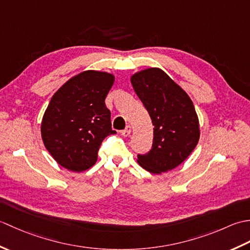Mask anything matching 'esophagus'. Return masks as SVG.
Masks as SVG:
<instances>
[{
    "instance_id": "esophagus-1",
    "label": "esophagus",
    "mask_w": 250,
    "mask_h": 250,
    "mask_svg": "<svg viewBox=\"0 0 250 250\" xmlns=\"http://www.w3.org/2000/svg\"><path fill=\"white\" fill-rule=\"evenodd\" d=\"M131 134V126L130 125H126V128L125 129V130H122L121 131V135H124V136H129Z\"/></svg>"
}]
</instances>
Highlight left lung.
Instances as JSON below:
<instances>
[{"label": "left lung", "mask_w": 250, "mask_h": 250, "mask_svg": "<svg viewBox=\"0 0 250 250\" xmlns=\"http://www.w3.org/2000/svg\"><path fill=\"white\" fill-rule=\"evenodd\" d=\"M131 83L155 126L152 148L145 155H137V162L152 174L171 171L189 157L200 139L192 101L158 67L135 73Z\"/></svg>", "instance_id": "left-lung-1"}]
</instances>
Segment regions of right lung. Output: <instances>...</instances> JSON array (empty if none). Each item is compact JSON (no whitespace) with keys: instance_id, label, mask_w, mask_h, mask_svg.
<instances>
[{"instance_id":"add662e5","label":"right lung","mask_w":250,"mask_h":250,"mask_svg":"<svg viewBox=\"0 0 250 250\" xmlns=\"http://www.w3.org/2000/svg\"><path fill=\"white\" fill-rule=\"evenodd\" d=\"M114 82L113 74L84 71L52 95L42 120V139L52 158L68 171L94 166L103 140L116 134L105 105Z\"/></svg>"}]
</instances>
